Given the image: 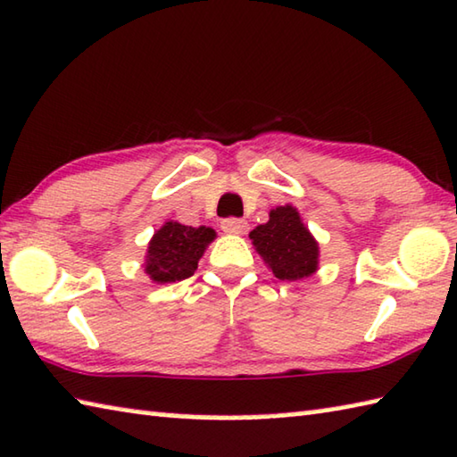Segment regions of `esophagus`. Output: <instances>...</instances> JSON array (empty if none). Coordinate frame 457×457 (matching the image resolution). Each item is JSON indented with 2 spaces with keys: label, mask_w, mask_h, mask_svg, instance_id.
<instances>
[{
  "label": "esophagus",
  "mask_w": 457,
  "mask_h": 457,
  "mask_svg": "<svg viewBox=\"0 0 457 457\" xmlns=\"http://www.w3.org/2000/svg\"><path fill=\"white\" fill-rule=\"evenodd\" d=\"M221 229L228 231V234H245L248 231V221L237 220V217H228V220L221 221Z\"/></svg>",
  "instance_id": "esophagus-1"
}]
</instances>
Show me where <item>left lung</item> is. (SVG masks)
Segmentation results:
<instances>
[{
  "label": "left lung",
  "instance_id": "1",
  "mask_svg": "<svg viewBox=\"0 0 457 457\" xmlns=\"http://www.w3.org/2000/svg\"><path fill=\"white\" fill-rule=\"evenodd\" d=\"M250 240L280 280L307 278L320 266V244L293 205L272 209L268 221L250 231Z\"/></svg>",
  "mask_w": 457,
  "mask_h": 457
}]
</instances>
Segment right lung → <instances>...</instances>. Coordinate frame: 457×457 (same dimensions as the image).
Segmentation results:
<instances>
[{
  "instance_id": "add662e5",
  "label": "right lung",
  "mask_w": 457,
  "mask_h": 457,
  "mask_svg": "<svg viewBox=\"0 0 457 457\" xmlns=\"http://www.w3.org/2000/svg\"><path fill=\"white\" fill-rule=\"evenodd\" d=\"M213 240L215 229L212 228H193L179 221H166L152 236L144 270L150 280L158 285L189 278L197 270L203 252Z\"/></svg>"
}]
</instances>
